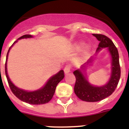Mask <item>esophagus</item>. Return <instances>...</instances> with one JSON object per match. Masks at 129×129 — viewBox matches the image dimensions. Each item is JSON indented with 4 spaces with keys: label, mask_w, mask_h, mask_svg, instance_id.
<instances>
[{
    "label": "esophagus",
    "mask_w": 129,
    "mask_h": 129,
    "mask_svg": "<svg viewBox=\"0 0 129 129\" xmlns=\"http://www.w3.org/2000/svg\"><path fill=\"white\" fill-rule=\"evenodd\" d=\"M70 69H71V65L70 64H67L64 69V73L68 74L69 72H70Z\"/></svg>",
    "instance_id": "obj_1"
}]
</instances>
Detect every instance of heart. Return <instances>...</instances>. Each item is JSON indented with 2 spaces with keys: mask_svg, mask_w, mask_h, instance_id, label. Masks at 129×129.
<instances>
[{
  "mask_svg": "<svg viewBox=\"0 0 129 129\" xmlns=\"http://www.w3.org/2000/svg\"><path fill=\"white\" fill-rule=\"evenodd\" d=\"M83 46V43H80V44H79L77 45L76 48H77V49H81V48H82Z\"/></svg>",
  "mask_w": 129,
  "mask_h": 129,
  "instance_id": "obj_1",
  "label": "heart"
}]
</instances>
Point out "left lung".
<instances>
[{"label": "left lung", "instance_id": "1", "mask_svg": "<svg viewBox=\"0 0 129 129\" xmlns=\"http://www.w3.org/2000/svg\"><path fill=\"white\" fill-rule=\"evenodd\" d=\"M93 35L100 41L97 51L101 48L106 47L108 48L112 58V75L107 84L102 87H95L87 81L81 70H75L73 72L76 77L74 93L79 99L86 102H97L111 95L117 87L121 76L118 51L113 42L105 35L101 34H93ZM84 67L85 65H83L81 69H84Z\"/></svg>", "mask_w": 129, "mask_h": 129}]
</instances>
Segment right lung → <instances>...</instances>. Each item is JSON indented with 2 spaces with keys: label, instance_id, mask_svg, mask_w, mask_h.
Segmentation results:
<instances>
[{
  "label": "right lung",
  "instance_id": "right-lung-1",
  "mask_svg": "<svg viewBox=\"0 0 129 129\" xmlns=\"http://www.w3.org/2000/svg\"><path fill=\"white\" fill-rule=\"evenodd\" d=\"M30 37H32L31 35H25L21 36L19 39H21V38H30ZM9 50H8V52H9ZM8 52L7 53V56H6V60H7ZM5 74H6V76L7 78L10 88L11 91H12V93H14V95L21 101L31 104H43L49 102L51 101V99H52L54 93H55L57 84L64 77V71L62 70H60L57 74L51 77L48 80L46 85L44 87L38 90V91L28 92V91L19 89L12 83V81H10L9 77L8 76L6 61V63H5Z\"/></svg>",
  "mask_w": 129,
  "mask_h": 129
}]
</instances>
